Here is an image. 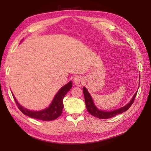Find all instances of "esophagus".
Returning <instances> with one entry per match:
<instances>
[{
  "instance_id": "esophagus-1",
  "label": "esophagus",
  "mask_w": 151,
  "mask_h": 151,
  "mask_svg": "<svg viewBox=\"0 0 151 151\" xmlns=\"http://www.w3.org/2000/svg\"><path fill=\"white\" fill-rule=\"evenodd\" d=\"M74 82L77 86H81L84 84V78L81 76H76L74 79Z\"/></svg>"
}]
</instances>
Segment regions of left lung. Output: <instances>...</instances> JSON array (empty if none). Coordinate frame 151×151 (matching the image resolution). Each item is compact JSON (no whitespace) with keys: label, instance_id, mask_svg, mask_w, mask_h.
Segmentation results:
<instances>
[{"label":"left lung","instance_id":"left-lung-1","mask_svg":"<svg viewBox=\"0 0 151 151\" xmlns=\"http://www.w3.org/2000/svg\"><path fill=\"white\" fill-rule=\"evenodd\" d=\"M137 91L134 94V97H132V99L131 101L129 102L127 105L125 106L118 109V110H114V111H102L100 110H98L97 107L95 106L93 102L92 98L91 97L90 94L89 93L88 91H87L86 88H83V93L84 95V99H85V103L86 108H87V110L90 114H91L93 116L97 117L99 119H108L111 118L112 117H114L115 115L118 114H122L123 112L127 111L128 109H129L134 101V99H135L136 96L137 95Z\"/></svg>","mask_w":151,"mask_h":151}]
</instances>
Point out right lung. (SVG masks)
Here are the masks:
<instances>
[{
    "label": "right lung",
    "instance_id": "right-lung-1",
    "mask_svg": "<svg viewBox=\"0 0 151 151\" xmlns=\"http://www.w3.org/2000/svg\"><path fill=\"white\" fill-rule=\"evenodd\" d=\"M71 88L72 82L70 81L66 85L63 86L60 89L59 91L57 93L49 107L41 111H36L27 110V109L24 108L18 103L14 95H13V97L14 99L16 104L17 105L18 108L25 115H27V116L31 118L36 119L42 120L44 121H49L56 119L62 114V110L63 108V99L67 94V93L70 90Z\"/></svg>",
    "mask_w": 151,
    "mask_h": 151
}]
</instances>
